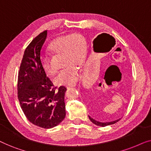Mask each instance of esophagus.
Returning a JSON list of instances; mask_svg holds the SVG:
<instances>
[{
	"mask_svg": "<svg viewBox=\"0 0 151 151\" xmlns=\"http://www.w3.org/2000/svg\"><path fill=\"white\" fill-rule=\"evenodd\" d=\"M74 85H69V86H66V88H67V89H69V88H72V87H74Z\"/></svg>",
	"mask_w": 151,
	"mask_h": 151,
	"instance_id": "1",
	"label": "esophagus"
}]
</instances>
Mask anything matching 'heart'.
Wrapping results in <instances>:
<instances>
[{"label":"heart","instance_id":"obj_1","mask_svg":"<svg viewBox=\"0 0 151 151\" xmlns=\"http://www.w3.org/2000/svg\"><path fill=\"white\" fill-rule=\"evenodd\" d=\"M49 50L53 55H63L64 66H67L54 78L55 83L67 86L76 83L79 78L77 67L83 64L86 56V42L84 37L80 34L58 36L51 41ZM40 64L47 74L53 75L55 73L49 56L42 55Z\"/></svg>","mask_w":151,"mask_h":151}]
</instances>
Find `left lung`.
Returning <instances> with one entry per match:
<instances>
[{"mask_svg": "<svg viewBox=\"0 0 151 151\" xmlns=\"http://www.w3.org/2000/svg\"><path fill=\"white\" fill-rule=\"evenodd\" d=\"M88 118H89L90 120L93 123L95 124H96V125H97V126H100V127H106V126H108V125L113 124L117 122H118V121L119 120V119H117V120H115V121H113V122H100L96 121V119L91 118V117L90 116H88Z\"/></svg>", "mask_w": 151, "mask_h": 151, "instance_id": "obj_1", "label": "left lung"}]
</instances>
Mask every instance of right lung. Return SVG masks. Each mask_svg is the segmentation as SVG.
Segmentation results:
<instances>
[{"label":"right lung","instance_id":"1","mask_svg":"<svg viewBox=\"0 0 151 151\" xmlns=\"http://www.w3.org/2000/svg\"><path fill=\"white\" fill-rule=\"evenodd\" d=\"M47 31L40 33L27 47L18 77V98L24 115L31 123L43 129L58 125L66 115L67 88L54 86L42 69L40 51Z\"/></svg>","mask_w":151,"mask_h":151}]
</instances>
